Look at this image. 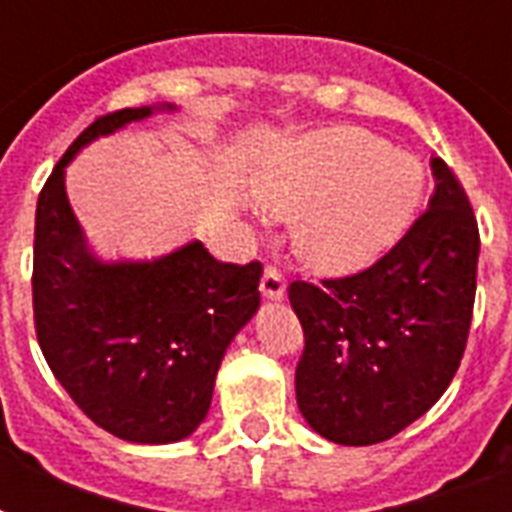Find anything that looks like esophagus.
<instances>
[{"label":"esophagus","instance_id":"obj_1","mask_svg":"<svg viewBox=\"0 0 512 512\" xmlns=\"http://www.w3.org/2000/svg\"><path fill=\"white\" fill-rule=\"evenodd\" d=\"M260 294L270 302H281L286 297V284H284V276L278 273L276 268H265L263 273V281H260Z\"/></svg>","mask_w":512,"mask_h":512}]
</instances>
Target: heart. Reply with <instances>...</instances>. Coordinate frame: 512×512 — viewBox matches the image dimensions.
<instances>
[{"instance_id": "b5f03b06", "label": "heart", "mask_w": 512, "mask_h": 512, "mask_svg": "<svg viewBox=\"0 0 512 512\" xmlns=\"http://www.w3.org/2000/svg\"><path fill=\"white\" fill-rule=\"evenodd\" d=\"M252 197L273 215H297L294 242L307 265L352 276L400 242L423 197V168L357 128L284 141L252 178Z\"/></svg>"}]
</instances>
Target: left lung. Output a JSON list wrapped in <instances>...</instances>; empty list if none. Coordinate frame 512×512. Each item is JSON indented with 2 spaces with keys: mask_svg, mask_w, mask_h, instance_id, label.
<instances>
[{
  "mask_svg": "<svg viewBox=\"0 0 512 512\" xmlns=\"http://www.w3.org/2000/svg\"><path fill=\"white\" fill-rule=\"evenodd\" d=\"M434 194L378 263L321 286L294 281L305 331L297 405L315 434L378 444L431 410L463 360L479 265V226L463 186L431 160Z\"/></svg>",
  "mask_w": 512,
  "mask_h": 512,
  "instance_id": "8db88e82",
  "label": "left lung"
}]
</instances>
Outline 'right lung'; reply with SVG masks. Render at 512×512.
Listing matches in <instances>:
<instances>
[{
    "label": "right lung",
    "instance_id": "add662e5",
    "mask_svg": "<svg viewBox=\"0 0 512 512\" xmlns=\"http://www.w3.org/2000/svg\"><path fill=\"white\" fill-rule=\"evenodd\" d=\"M176 105L97 118L54 165L36 205L33 321L54 378L91 421L136 444L181 442L205 421L234 336L260 307L263 265L218 263L202 242L155 260H102L68 202L83 147Z\"/></svg>",
    "mask_w": 512,
    "mask_h": 512
}]
</instances>
